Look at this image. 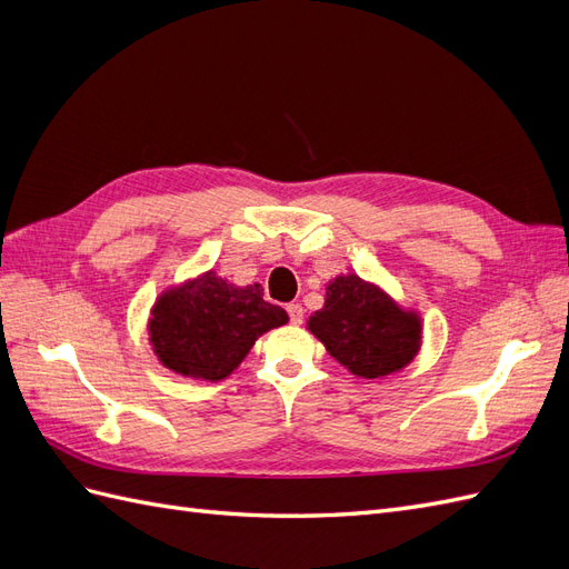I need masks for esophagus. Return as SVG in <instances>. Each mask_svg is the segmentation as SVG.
<instances>
[{
    "label": "esophagus",
    "instance_id": "1",
    "mask_svg": "<svg viewBox=\"0 0 569 569\" xmlns=\"http://www.w3.org/2000/svg\"><path fill=\"white\" fill-rule=\"evenodd\" d=\"M287 313H289L291 325H301L303 322V308H301V303H289L287 306Z\"/></svg>",
    "mask_w": 569,
    "mask_h": 569
}]
</instances>
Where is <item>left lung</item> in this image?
<instances>
[{
    "label": "left lung",
    "instance_id": "8db88e82",
    "mask_svg": "<svg viewBox=\"0 0 569 569\" xmlns=\"http://www.w3.org/2000/svg\"><path fill=\"white\" fill-rule=\"evenodd\" d=\"M337 363L360 380L401 372L422 347V318L380 284L341 272L325 284V303L306 322Z\"/></svg>",
    "mask_w": 569,
    "mask_h": 569
}]
</instances>
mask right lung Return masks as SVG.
<instances>
[{
  "label": "right lung",
  "mask_w": 569,
  "mask_h": 569,
  "mask_svg": "<svg viewBox=\"0 0 569 569\" xmlns=\"http://www.w3.org/2000/svg\"><path fill=\"white\" fill-rule=\"evenodd\" d=\"M289 322L263 287L232 284L216 270L163 289L147 322L149 343L170 372L203 382L230 377L258 337Z\"/></svg>",
  "instance_id": "1"
}]
</instances>
